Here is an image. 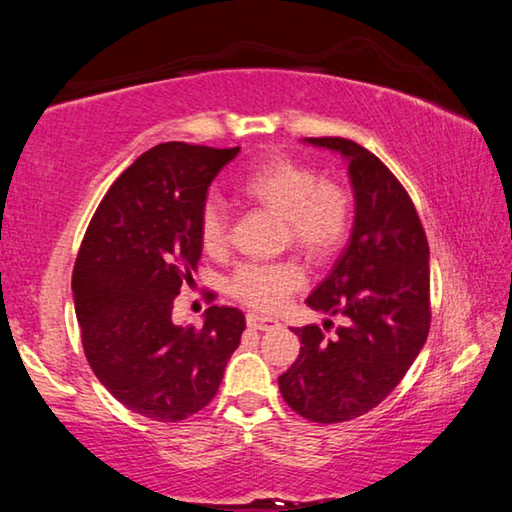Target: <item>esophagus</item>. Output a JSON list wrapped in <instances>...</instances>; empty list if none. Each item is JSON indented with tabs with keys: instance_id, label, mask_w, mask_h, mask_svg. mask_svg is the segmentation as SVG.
<instances>
[{
	"instance_id": "esophagus-1",
	"label": "esophagus",
	"mask_w": 512,
	"mask_h": 512,
	"mask_svg": "<svg viewBox=\"0 0 512 512\" xmlns=\"http://www.w3.org/2000/svg\"><path fill=\"white\" fill-rule=\"evenodd\" d=\"M246 323H248V327L259 329V332H268V329H273V327L280 325L273 316H262V314H248L246 316Z\"/></svg>"
}]
</instances>
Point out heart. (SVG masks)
I'll list each match as a JSON object with an SVG mask.
<instances>
[{
    "mask_svg": "<svg viewBox=\"0 0 512 512\" xmlns=\"http://www.w3.org/2000/svg\"><path fill=\"white\" fill-rule=\"evenodd\" d=\"M241 196L284 221V241L311 262L332 257L348 237L352 205L339 185L323 183L318 173L284 155H275L248 173ZM201 241L207 253H219L228 241V216L219 201H207L201 212ZM305 282L293 262L241 264L228 289L255 309H275Z\"/></svg>",
    "mask_w": 512,
    "mask_h": 512,
    "instance_id": "obj_1",
    "label": "heart"
}]
</instances>
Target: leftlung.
I'll use <instances>...</instances> for the list:
<instances>
[{"label":"left lung","instance_id":"left-lung-1","mask_svg":"<svg viewBox=\"0 0 512 512\" xmlns=\"http://www.w3.org/2000/svg\"><path fill=\"white\" fill-rule=\"evenodd\" d=\"M305 144L348 162L354 223L348 246L305 300L314 311L343 316L334 336L323 327L293 329L300 354L280 375V393L302 418L345 422L386 400L429 334V244L406 189L377 155L343 137Z\"/></svg>","mask_w":512,"mask_h":512}]
</instances>
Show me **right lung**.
Wrapping results in <instances>:
<instances>
[{
    "label": "right lung",
    "mask_w": 512,
    "mask_h": 512,
    "mask_svg": "<svg viewBox=\"0 0 512 512\" xmlns=\"http://www.w3.org/2000/svg\"><path fill=\"white\" fill-rule=\"evenodd\" d=\"M235 149L167 142L142 153L103 196L72 275L90 368L117 400L158 422L212 402L246 318L212 305L203 327L176 325L173 298L203 253L207 189Z\"/></svg>",
    "instance_id": "right-lung-1"
}]
</instances>
